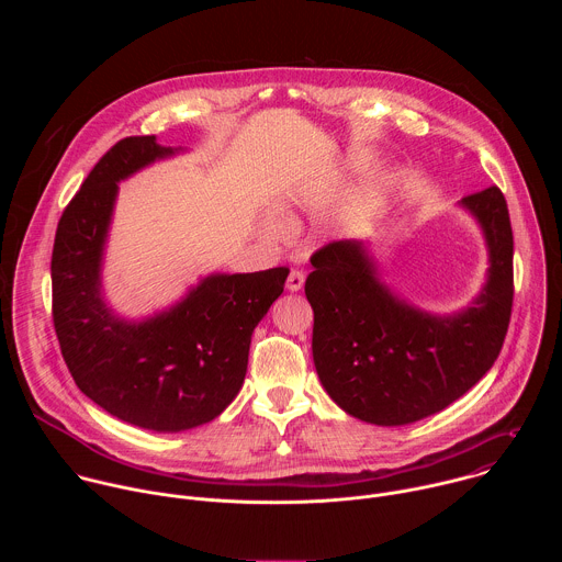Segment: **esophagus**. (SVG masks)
Wrapping results in <instances>:
<instances>
[{"mask_svg": "<svg viewBox=\"0 0 562 562\" xmlns=\"http://www.w3.org/2000/svg\"><path fill=\"white\" fill-rule=\"evenodd\" d=\"M304 286V273L302 271H291L289 273V278H286V289L291 291V293H295V291H300Z\"/></svg>", "mask_w": 562, "mask_h": 562, "instance_id": "34e87169", "label": "esophagus"}]
</instances>
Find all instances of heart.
Wrapping results in <instances>:
<instances>
[{"instance_id": "obj_1", "label": "heart", "mask_w": 562, "mask_h": 562, "mask_svg": "<svg viewBox=\"0 0 562 562\" xmlns=\"http://www.w3.org/2000/svg\"><path fill=\"white\" fill-rule=\"evenodd\" d=\"M371 153L369 150H364V148H351L347 155H345V159H342V169L347 171V173H351V176H358V173H364L369 167H371ZM302 195H295V198H291L289 202H286V213L289 215H295L297 213V209L302 206ZM265 235L269 237V239H273V243H286L289 239V231H286V226H284V222L280 220V217H276V215H269L267 220H265Z\"/></svg>"}]
</instances>
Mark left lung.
Masks as SVG:
<instances>
[{"instance_id":"1","label":"left lung","mask_w":562,"mask_h":562,"mask_svg":"<svg viewBox=\"0 0 562 562\" xmlns=\"http://www.w3.org/2000/svg\"><path fill=\"white\" fill-rule=\"evenodd\" d=\"M480 226L487 282L469 306L429 313L400 297L362 239H340L313 258L304 293L313 308L319 382L349 416L397 427L464 395L496 362L512 317L514 235L498 187L458 202Z\"/></svg>"}]
</instances>
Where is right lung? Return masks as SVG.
<instances>
[{
	"label": "right lung",
	"instance_id": "1",
	"mask_svg": "<svg viewBox=\"0 0 562 562\" xmlns=\"http://www.w3.org/2000/svg\"><path fill=\"white\" fill-rule=\"evenodd\" d=\"M180 150L155 135L117 142L61 213L50 260L53 323L75 384L111 416L157 434L211 423L233 403L254 329L289 276L286 267L211 273L142 319L109 306L102 265L117 184Z\"/></svg>",
	"mask_w": 562,
	"mask_h": 562
}]
</instances>
